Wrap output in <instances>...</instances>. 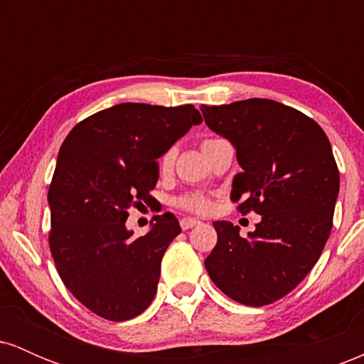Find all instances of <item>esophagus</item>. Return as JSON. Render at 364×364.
Instances as JSON below:
<instances>
[{"instance_id":"obj_1","label":"esophagus","mask_w":364,"mask_h":364,"mask_svg":"<svg viewBox=\"0 0 364 364\" xmlns=\"http://www.w3.org/2000/svg\"><path fill=\"white\" fill-rule=\"evenodd\" d=\"M198 224H200V220L191 219V217H185V219L179 220V225H181L183 231H188V229L195 228V225H198Z\"/></svg>"}]
</instances>
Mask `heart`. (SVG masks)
<instances>
[{
    "instance_id": "1",
    "label": "heart",
    "mask_w": 364,
    "mask_h": 364,
    "mask_svg": "<svg viewBox=\"0 0 364 364\" xmlns=\"http://www.w3.org/2000/svg\"><path fill=\"white\" fill-rule=\"evenodd\" d=\"M219 141H223V139L202 140V144H200L202 152L207 156L208 150L214 147V145L219 144ZM173 159H174L173 149L166 150V152L159 157V169H161V173H166V171L171 168V164H173ZM174 205H176L178 208H181V210L191 212V214H207V212H210L214 202H212L210 195L202 193V191H188V193L179 195L178 198L174 200Z\"/></svg>"
}]
</instances>
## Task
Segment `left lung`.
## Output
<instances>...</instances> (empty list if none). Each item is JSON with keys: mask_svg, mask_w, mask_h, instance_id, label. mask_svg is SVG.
I'll return each mask as SVG.
<instances>
[{"mask_svg": "<svg viewBox=\"0 0 364 364\" xmlns=\"http://www.w3.org/2000/svg\"><path fill=\"white\" fill-rule=\"evenodd\" d=\"M207 127L236 147L241 173L231 200L262 220L240 236L217 220L205 258L212 282L235 301L265 306L294 289L318 262L333 223L339 168L323 129L310 116L270 99L200 107Z\"/></svg>", "mask_w": 364, "mask_h": 364, "instance_id": "1", "label": "left lung"}]
</instances>
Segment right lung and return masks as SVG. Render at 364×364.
I'll use <instances>...</instances> for the list:
<instances>
[{
  "instance_id": "obj_1",
  "label": "right lung",
  "mask_w": 364,
  "mask_h": 364,
  "mask_svg": "<svg viewBox=\"0 0 364 364\" xmlns=\"http://www.w3.org/2000/svg\"><path fill=\"white\" fill-rule=\"evenodd\" d=\"M200 121L191 104L123 102L82 119L63 141L48 191L49 250L63 284L95 315L124 321L152 303L162 257L181 228L166 212L132 237L128 208L152 198L157 159Z\"/></svg>"
}]
</instances>
